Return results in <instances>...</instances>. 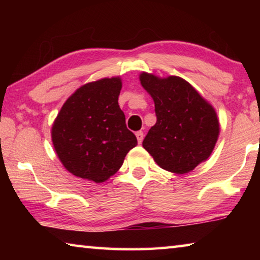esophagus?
<instances>
[{"label":"esophagus","mask_w":260,"mask_h":260,"mask_svg":"<svg viewBox=\"0 0 260 260\" xmlns=\"http://www.w3.org/2000/svg\"><path fill=\"white\" fill-rule=\"evenodd\" d=\"M135 135H136V139H138V142H139V143L142 142V141H143V132H142V131L136 132Z\"/></svg>","instance_id":"34e87169"}]
</instances>
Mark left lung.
Instances as JSON below:
<instances>
[{
	"instance_id": "8db88e82",
	"label": "left lung",
	"mask_w": 260,
	"mask_h": 260,
	"mask_svg": "<svg viewBox=\"0 0 260 260\" xmlns=\"http://www.w3.org/2000/svg\"><path fill=\"white\" fill-rule=\"evenodd\" d=\"M155 102L157 121L142 146L161 169L188 173L210 157L219 135L214 109L190 83L179 77L140 76Z\"/></svg>"
}]
</instances>
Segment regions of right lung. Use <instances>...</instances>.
Returning <instances> with one entry per match:
<instances>
[{
    "instance_id": "1",
    "label": "right lung",
    "mask_w": 260,
    "mask_h": 260,
    "mask_svg": "<svg viewBox=\"0 0 260 260\" xmlns=\"http://www.w3.org/2000/svg\"><path fill=\"white\" fill-rule=\"evenodd\" d=\"M120 89L119 78L101 79L79 88L61 107L51 138L57 156L73 175L103 182L138 144L118 104Z\"/></svg>"
}]
</instances>
